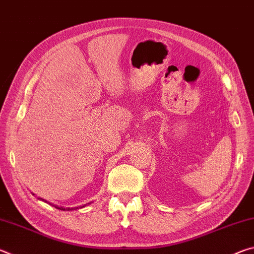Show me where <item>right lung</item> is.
<instances>
[{"instance_id":"1","label":"right lung","mask_w":254,"mask_h":254,"mask_svg":"<svg viewBox=\"0 0 254 254\" xmlns=\"http://www.w3.org/2000/svg\"><path fill=\"white\" fill-rule=\"evenodd\" d=\"M34 195V194H33ZM39 199H41V200H44V201H46V203H47V200H45V199H42V198H39ZM50 204V203H49ZM53 206H55V207L56 208H58V209H60V210H72V209H78V208H83V207H85V206L86 205H84V206H79V207H68V208H64V207H62V206H60V207H59V206H56V205H53Z\"/></svg>"}]
</instances>
